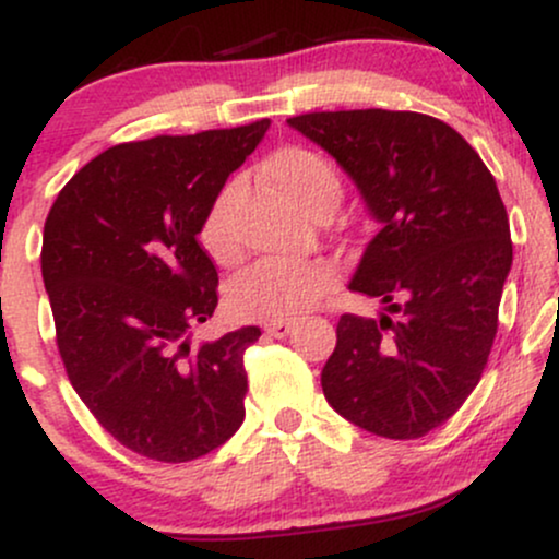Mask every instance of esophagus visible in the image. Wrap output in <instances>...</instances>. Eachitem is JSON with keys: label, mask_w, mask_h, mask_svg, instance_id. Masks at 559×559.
<instances>
[{"label": "esophagus", "mask_w": 559, "mask_h": 559, "mask_svg": "<svg viewBox=\"0 0 559 559\" xmlns=\"http://www.w3.org/2000/svg\"><path fill=\"white\" fill-rule=\"evenodd\" d=\"M292 331H294L292 320H271V323H265V333L273 338H284Z\"/></svg>", "instance_id": "34e87169"}]
</instances>
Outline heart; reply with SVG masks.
Instances as JSON below:
<instances>
[{
    "label": "heart",
    "instance_id": "obj_1",
    "mask_svg": "<svg viewBox=\"0 0 559 559\" xmlns=\"http://www.w3.org/2000/svg\"><path fill=\"white\" fill-rule=\"evenodd\" d=\"M262 173L281 194L292 199L299 210L318 215L320 210L336 207L342 197V178L333 165L318 152L305 146H286L273 152L262 165ZM243 197V183L228 181L217 191L202 221V243L213 260L234 262L239 258V230L236 210ZM331 271L320 262H260L249 267L230 286V310L243 320H288L316 305L329 286Z\"/></svg>",
    "mask_w": 559,
    "mask_h": 559
}]
</instances>
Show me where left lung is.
Returning a JSON list of instances; mask_svg holds the SVG:
<instances>
[{
	"instance_id": "1",
	"label": "left lung",
	"mask_w": 559,
	"mask_h": 559,
	"mask_svg": "<svg viewBox=\"0 0 559 559\" xmlns=\"http://www.w3.org/2000/svg\"><path fill=\"white\" fill-rule=\"evenodd\" d=\"M286 123L336 159L381 226L349 288L383 310L338 320L325 400L365 431L420 439L463 407L497 336L512 265L497 181L431 115L342 110Z\"/></svg>"
}]
</instances>
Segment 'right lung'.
Returning a JSON list of instances; mask_svg holds the SVG:
<instances>
[{
    "mask_svg": "<svg viewBox=\"0 0 559 559\" xmlns=\"http://www.w3.org/2000/svg\"><path fill=\"white\" fill-rule=\"evenodd\" d=\"M271 120L102 152L44 223L41 275L75 394L120 444L159 463L204 457L243 423L258 325L191 346L217 307L202 221Z\"/></svg>",
    "mask_w": 559,
    "mask_h": 559,
    "instance_id": "right-lung-1",
    "label": "right lung"
}]
</instances>
